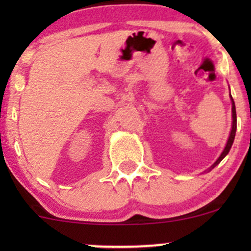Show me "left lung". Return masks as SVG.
<instances>
[{
    "mask_svg": "<svg viewBox=\"0 0 251 251\" xmlns=\"http://www.w3.org/2000/svg\"><path fill=\"white\" fill-rule=\"evenodd\" d=\"M230 99H231V107H232V127H231V132H230L229 139H227V142H226V148H224L223 152H222L221 155H220V158H218V159L216 160V162L214 163V165H212L211 168H210V170H211V169H214L215 166L217 165V164H220V163H221V160L223 159V158L226 157V155L227 153H229L230 149H231V146H232V143H234V139H235L236 128H237V119H236V107H235V102H234V99H232L231 94H230Z\"/></svg>",
    "mask_w": 251,
    "mask_h": 251,
    "instance_id": "obj_1",
    "label": "left lung"
}]
</instances>
